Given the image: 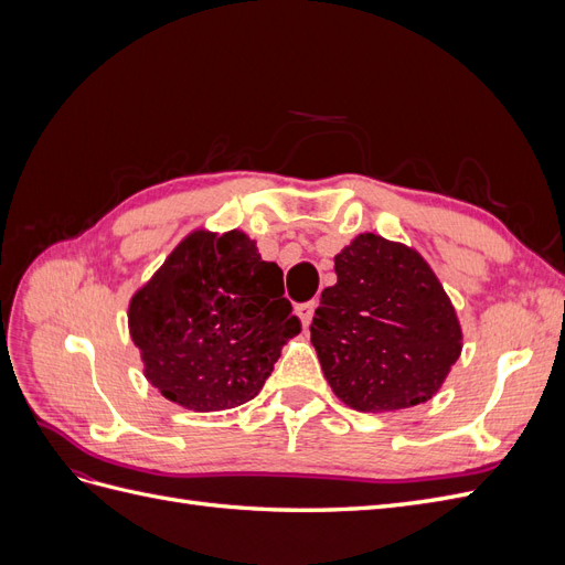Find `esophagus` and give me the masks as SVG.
Masks as SVG:
<instances>
[{
	"mask_svg": "<svg viewBox=\"0 0 565 565\" xmlns=\"http://www.w3.org/2000/svg\"><path fill=\"white\" fill-rule=\"evenodd\" d=\"M313 311H316V301H306V303H299V306H297V316H299L303 328H309V324H311Z\"/></svg>",
	"mask_w": 565,
	"mask_h": 565,
	"instance_id": "34e87169",
	"label": "esophagus"
}]
</instances>
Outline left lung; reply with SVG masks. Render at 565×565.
<instances>
[{"label":"left lung","instance_id":"1","mask_svg":"<svg viewBox=\"0 0 565 565\" xmlns=\"http://www.w3.org/2000/svg\"><path fill=\"white\" fill-rule=\"evenodd\" d=\"M311 341L334 396L358 413L431 401L461 353L455 306L424 256L361 233L334 256Z\"/></svg>","mask_w":565,"mask_h":565}]
</instances>
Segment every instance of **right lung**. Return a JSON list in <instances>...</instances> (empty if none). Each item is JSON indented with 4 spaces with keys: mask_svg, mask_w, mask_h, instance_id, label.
Returning a JSON list of instances; mask_svg holds the SVG:
<instances>
[{
    "mask_svg": "<svg viewBox=\"0 0 565 565\" xmlns=\"http://www.w3.org/2000/svg\"><path fill=\"white\" fill-rule=\"evenodd\" d=\"M127 318L146 380L195 413L252 401L301 332L282 270L237 228L188 233L136 289Z\"/></svg>",
    "mask_w": 565,
    "mask_h": 565,
    "instance_id": "right-lung-1",
    "label": "right lung"
}]
</instances>
